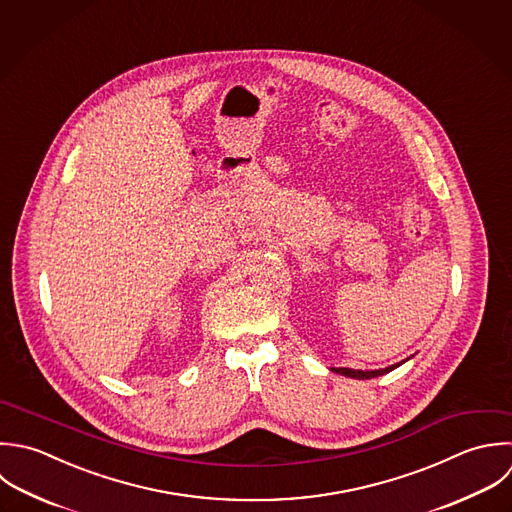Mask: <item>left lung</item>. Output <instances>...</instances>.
Returning <instances> with one entry per match:
<instances>
[{
  "label": "left lung",
  "mask_w": 512,
  "mask_h": 512,
  "mask_svg": "<svg viewBox=\"0 0 512 512\" xmlns=\"http://www.w3.org/2000/svg\"><path fill=\"white\" fill-rule=\"evenodd\" d=\"M405 361H409V359H405ZM403 363H397V365H391V367H385V369H375V371H361V369H349V367H339V369L333 367L331 371L337 373V375H343V377H351V379H375V377H381L385 373H391L393 369H397Z\"/></svg>",
  "instance_id": "1"
}]
</instances>
